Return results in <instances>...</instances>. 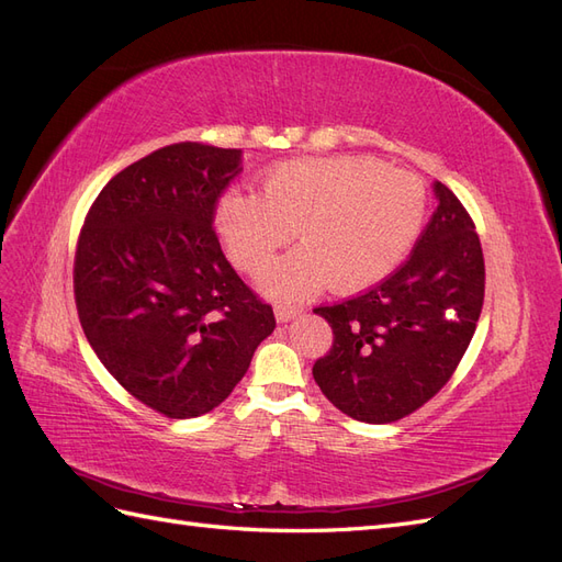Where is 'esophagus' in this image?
Wrapping results in <instances>:
<instances>
[{
    "mask_svg": "<svg viewBox=\"0 0 562 562\" xmlns=\"http://www.w3.org/2000/svg\"><path fill=\"white\" fill-rule=\"evenodd\" d=\"M274 314H277L279 323H288V321H293L295 316H300L302 310L300 307H288V304H279V307L274 310Z\"/></svg>",
    "mask_w": 562,
    "mask_h": 562,
    "instance_id": "34e87169",
    "label": "esophagus"
}]
</instances>
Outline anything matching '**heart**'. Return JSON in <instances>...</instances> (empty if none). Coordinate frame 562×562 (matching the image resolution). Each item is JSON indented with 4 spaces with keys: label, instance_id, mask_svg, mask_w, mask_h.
<instances>
[{
    "label": "heart",
    "instance_id": "obj_1",
    "mask_svg": "<svg viewBox=\"0 0 562 562\" xmlns=\"http://www.w3.org/2000/svg\"><path fill=\"white\" fill-rule=\"evenodd\" d=\"M424 215L427 187L411 171L368 157H300L271 166L260 194L220 199L213 227L246 271L262 267L295 229L302 246L267 265L258 285L300 300L328 283L356 293L386 279L417 241Z\"/></svg>",
    "mask_w": 562,
    "mask_h": 562
}]
</instances>
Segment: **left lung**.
<instances>
[{"mask_svg":"<svg viewBox=\"0 0 562 562\" xmlns=\"http://www.w3.org/2000/svg\"><path fill=\"white\" fill-rule=\"evenodd\" d=\"M415 250L368 293L316 307L333 328L314 380L345 415L386 424L415 413L452 378L475 333L485 262L473 220L443 182Z\"/></svg>","mask_w":562,"mask_h":562,"instance_id":"8db88e82","label":"left lung"}]
</instances>
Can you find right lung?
<instances>
[{"label": "right lung", "mask_w": 562, "mask_h": 562, "mask_svg": "<svg viewBox=\"0 0 562 562\" xmlns=\"http://www.w3.org/2000/svg\"><path fill=\"white\" fill-rule=\"evenodd\" d=\"M241 157L203 143L151 151L103 187L79 234L83 335L131 396L173 419L223 403L277 328L213 232Z\"/></svg>", "instance_id": "1"}]
</instances>
